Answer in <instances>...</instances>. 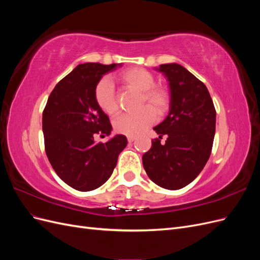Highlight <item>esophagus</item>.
<instances>
[{
    "instance_id": "34e87169",
    "label": "esophagus",
    "mask_w": 260,
    "mask_h": 260,
    "mask_svg": "<svg viewBox=\"0 0 260 260\" xmlns=\"http://www.w3.org/2000/svg\"><path fill=\"white\" fill-rule=\"evenodd\" d=\"M135 140H136L135 137H128V142H129V143H132Z\"/></svg>"
}]
</instances>
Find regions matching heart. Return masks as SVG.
I'll return each mask as SVG.
<instances>
[{"instance_id": "b5f03b06", "label": "heart", "mask_w": 260, "mask_h": 260, "mask_svg": "<svg viewBox=\"0 0 260 260\" xmlns=\"http://www.w3.org/2000/svg\"><path fill=\"white\" fill-rule=\"evenodd\" d=\"M115 79L127 88L141 92V107L148 105L158 115H162L168 109L170 99L167 90L155 85V78L148 70L141 67L125 68L115 75ZM94 99L105 114L113 116L118 112L114 84L109 78L105 77L98 82L94 89ZM150 109L144 107L137 114H123L117 117L114 121L115 131L129 137L140 135L155 120L153 109Z\"/></svg>"}]
</instances>
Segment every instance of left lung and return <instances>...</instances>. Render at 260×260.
I'll list each match as a JSON object with an SVG mask.
<instances>
[{
	"mask_svg": "<svg viewBox=\"0 0 260 260\" xmlns=\"http://www.w3.org/2000/svg\"><path fill=\"white\" fill-rule=\"evenodd\" d=\"M170 85V112L154 130L159 138L143 157L153 182L167 190L182 188L200 175L209 158L216 131V109L201 80L178 64L160 65ZM168 137L161 145L160 139Z\"/></svg>",
	"mask_w": 260,
	"mask_h": 260,
	"instance_id": "obj_1",
	"label": "left lung"
}]
</instances>
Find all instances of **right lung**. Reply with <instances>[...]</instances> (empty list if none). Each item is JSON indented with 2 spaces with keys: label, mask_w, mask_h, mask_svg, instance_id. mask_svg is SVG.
Listing matches in <instances>:
<instances>
[{
  "label": "right lung",
  "mask_w": 260,
  "mask_h": 260,
  "mask_svg": "<svg viewBox=\"0 0 260 260\" xmlns=\"http://www.w3.org/2000/svg\"><path fill=\"white\" fill-rule=\"evenodd\" d=\"M121 64L85 62L55 85L46 103L42 129L44 147L54 171L75 190L86 192L103 185L112 176L127 138L118 135L106 143L109 118L98 106L94 89L102 76Z\"/></svg>",
  "instance_id": "right-lung-1"
}]
</instances>
